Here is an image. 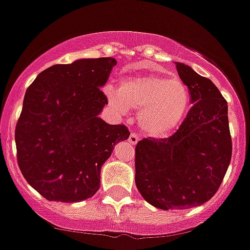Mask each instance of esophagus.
Returning <instances> with one entry per match:
<instances>
[{
    "instance_id": "obj_1",
    "label": "esophagus",
    "mask_w": 250,
    "mask_h": 250,
    "mask_svg": "<svg viewBox=\"0 0 250 250\" xmlns=\"http://www.w3.org/2000/svg\"><path fill=\"white\" fill-rule=\"evenodd\" d=\"M128 143H130V145H136V143L138 142V136H137V133H135V132H131L130 133V136H128Z\"/></svg>"
}]
</instances>
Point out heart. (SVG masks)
I'll return each mask as SVG.
<instances>
[{
	"mask_svg": "<svg viewBox=\"0 0 250 250\" xmlns=\"http://www.w3.org/2000/svg\"><path fill=\"white\" fill-rule=\"evenodd\" d=\"M105 93L118 112L138 109V126L150 137L169 136L181 124L189 107V91L180 79L131 75L120 81L118 91L108 87Z\"/></svg>",
	"mask_w": 250,
	"mask_h": 250,
	"instance_id": "b5f03b06",
	"label": "heart"
}]
</instances>
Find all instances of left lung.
Here are the masks:
<instances>
[{
	"label": "left lung",
	"instance_id": "8db88e82",
	"mask_svg": "<svg viewBox=\"0 0 250 250\" xmlns=\"http://www.w3.org/2000/svg\"><path fill=\"white\" fill-rule=\"evenodd\" d=\"M191 95V109L167 138H143L135 149L141 196L159 209L202 206L219 189L232 157L227 102L211 80L176 63Z\"/></svg>",
	"mask_w": 250,
	"mask_h": 250
}]
</instances>
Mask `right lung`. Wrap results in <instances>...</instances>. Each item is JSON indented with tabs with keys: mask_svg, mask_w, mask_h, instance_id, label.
<instances>
[{
	"mask_svg": "<svg viewBox=\"0 0 250 250\" xmlns=\"http://www.w3.org/2000/svg\"><path fill=\"white\" fill-rule=\"evenodd\" d=\"M115 64L112 57L56 64L26 90L14 133L17 160L26 182L47 201L92 197L103 163L130 136L125 125L98 118L108 104L100 87Z\"/></svg>",
	"mask_w": 250,
	"mask_h": 250,
	"instance_id": "1",
	"label": "right lung"
}]
</instances>
